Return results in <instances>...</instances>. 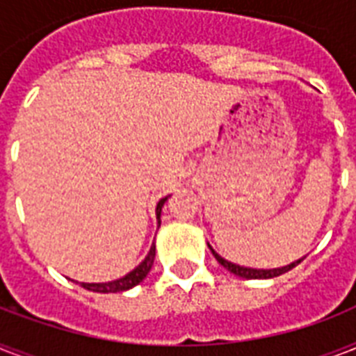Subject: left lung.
Instances as JSON below:
<instances>
[{
    "mask_svg": "<svg viewBox=\"0 0 356 356\" xmlns=\"http://www.w3.org/2000/svg\"><path fill=\"white\" fill-rule=\"evenodd\" d=\"M211 248V245H209ZM212 254H214V259L220 262V264L225 268V270H229L231 273H234V275L238 277H243V279H271V277H279L282 275V273H286V271H290L293 268V266H298L299 262L303 259L296 260V262H292V264L284 266V268H275V270H253V268H243V266H238V264H233V262H229V260L222 259L220 254L214 251V249L211 248Z\"/></svg>",
    "mask_w": 356,
    "mask_h": 356,
    "instance_id": "1",
    "label": "left lung"
}]
</instances>
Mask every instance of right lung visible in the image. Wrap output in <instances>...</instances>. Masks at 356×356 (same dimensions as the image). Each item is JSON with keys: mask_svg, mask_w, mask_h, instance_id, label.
<instances>
[{"mask_svg": "<svg viewBox=\"0 0 356 356\" xmlns=\"http://www.w3.org/2000/svg\"><path fill=\"white\" fill-rule=\"evenodd\" d=\"M168 197H162L156 205V220H159V225H161V211L164 201ZM153 260H155V245H151L149 253L144 259V262L140 266H136L131 273H127L122 279H116L113 282H81V286L86 288V290H92V292H99V293H116V292H125L129 288L136 286L138 282L144 281V277L149 273L151 266H153Z\"/></svg>", "mask_w": 356, "mask_h": 356, "instance_id": "obj_1", "label": "right lung"}]
</instances>
